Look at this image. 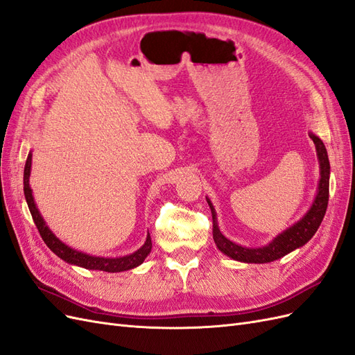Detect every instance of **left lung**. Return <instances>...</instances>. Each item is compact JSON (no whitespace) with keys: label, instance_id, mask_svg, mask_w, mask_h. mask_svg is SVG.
<instances>
[{"label":"left lung","instance_id":"obj_1","mask_svg":"<svg viewBox=\"0 0 355 355\" xmlns=\"http://www.w3.org/2000/svg\"><path fill=\"white\" fill-rule=\"evenodd\" d=\"M309 137L313 139L317 151V158L320 164V180L317 188V196L311 204L309 210L304 214L302 219H299L292 227H288L283 232H280L277 237L262 247H244L237 243H232L220 232L216 210H214L211 201L206 197L213 218V240L216 243L218 249L230 256L231 259L244 262V263H268L280 259V257L286 256L287 253L293 252L299 247L306 244L311 239L314 237L318 227L323 220L327 202H329V178H330V163L326 146L323 141L314 133L309 132Z\"/></svg>","mask_w":355,"mask_h":355}]
</instances>
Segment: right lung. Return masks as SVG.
<instances>
[{"label":"right lung","mask_w":355,"mask_h":355,"mask_svg":"<svg viewBox=\"0 0 355 355\" xmlns=\"http://www.w3.org/2000/svg\"><path fill=\"white\" fill-rule=\"evenodd\" d=\"M31 164H32V153L28 154L26 158V164L24 170V192H25V198L28 202L29 211L32 214V219H34L37 228L40 231L41 239L44 240L49 249L55 253L58 257H60L62 261H65L67 263L71 265H77L81 268H85V270H98V271H105V272H121V271H128L133 270V268L139 266L144 263L146 259V256L149 254L153 249V241H151V235H146V241L141 249H137L136 252L120 256V257H102V256H92L80 250H75L72 247L67 245L63 241H60L55 234L51 232V230L47 227L46 220L42 219L41 213L37 207L34 196H32V189L29 187V176H31Z\"/></svg>","instance_id":"add662e5"}]
</instances>
